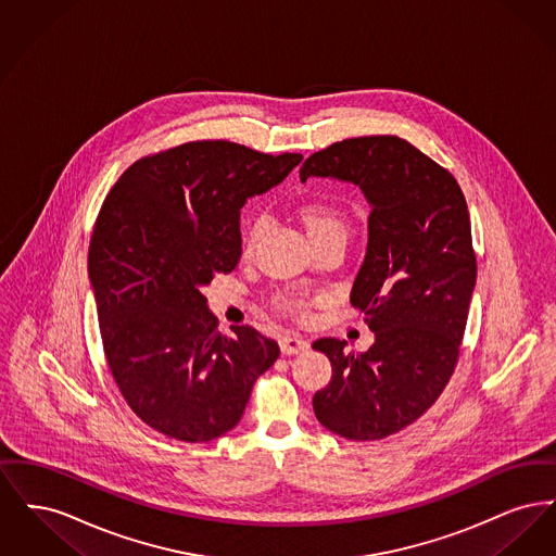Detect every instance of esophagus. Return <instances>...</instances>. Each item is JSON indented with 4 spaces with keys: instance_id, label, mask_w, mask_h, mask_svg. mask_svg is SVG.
Listing matches in <instances>:
<instances>
[{
    "instance_id": "esophagus-1",
    "label": "esophagus",
    "mask_w": 556,
    "mask_h": 556,
    "mask_svg": "<svg viewBox=\"0 0 556 556\" xmlns=\"http://www.w3.org/2000/svg\"><path fill=\"white\" fill-rule=\"evenodd\" d=\"M279 348L283 354H298V352L308 350V342L302 336H283L279 340Z\"/></svg>"
}]
</instances>
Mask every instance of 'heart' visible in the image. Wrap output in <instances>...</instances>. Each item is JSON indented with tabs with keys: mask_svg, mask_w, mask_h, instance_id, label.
Wrapping results in <instances>:
<instances>
[{
	"mask_svg": "<svg viewBox=\"0 0 556 556\" xmlns=\"http://www.w3.org/2000/svg\"><path fill=\"white\" fill-rule=\"evenodd\" d=\"M300 218L306 225V231L311 239L318 236H327V233H345L344 216L338 206H333L327 200H306L304 204H300ZM265 227V216H256L250 220L245 233H243V252L248 254L254 245V241L261 236ZM281 306H286L288 311H302L304 308V300L300 295H283Z\"/></svg>",
	"mask_w": 556,
	"mask_h": 556,
	"instance_id": "1",
	"label": "heart"
}]
</instances>
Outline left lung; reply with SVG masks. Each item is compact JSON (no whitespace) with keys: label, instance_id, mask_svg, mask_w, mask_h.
<instances>
[{"label":"left lung","instance_id":"left-lung-1","mask_svg":"<svg viewBox=\"0 0 556 556\" xmlns=\"http://www.w3.org/2000/svg\"><path fill=\"white\" fill-rule=\"evenodd\" d=\"M308 177L350 181L370 204L350 302L375 333L361 354L336 338L313 344L333 369L313 397L315 415L348 440H383L429 410L458 363L477 277L467 202L444 166L396 135L315 152L300 168Z\"/></svg>","mask_w":556,"mask_h":556}]
</instances>
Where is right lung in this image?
Returning a JSON list of instances; mask_svg holds the SVG:
<instances>
[{"instance_id":"add662e5","label":"right lung","mask_w":556,"mask_h":556,"mask_svg":"<svg viewBox=\"0 0 556 556\" xmlns=\"http://www.w3.org/2000/svg\"><path fill=\"white\" fill-rule=\"evenodd\" d=\"M300 160L189 141L132 162L100 208L89 279L108 367L132 413L166 438L200 444L233 429L279 358L248 325L223 336L202 288L238 266L245 200Z\"/></svg>"}]
</instances>
